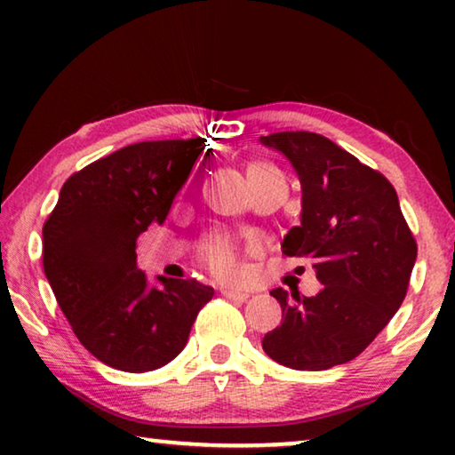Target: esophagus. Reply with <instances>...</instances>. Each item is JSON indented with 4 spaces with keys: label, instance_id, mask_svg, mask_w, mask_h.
<instances>
[{
    "label": "esophagus",
    "instance_id": "esophagus-1",
    "mask_svg": "<svg viewBox=\"0 0 455 455\" xmlns=\"http://www.w3.org/2000/svg\"><path fill=\"white\" fill-rule=\"evenodd\" d=\"M223 298H228V300H234V302H246L251 294L248 291H240V290H223L221 291Z\"/></svg>",
    "mask_w": 455,
    "mask_h": 455
}]
</instances>
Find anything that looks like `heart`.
<instances>
[{"label":"heart","instance_id":"b5f03b06","mask_svg":"<svg viewBox=\"0 0 455 455\" xmlns=\"http://www.w3.org/2000/svg\"><path fill=\"white\" fill-rule=\"evenodd\" d=\"M203 260L209 271L223 282H242L246 277V267L242 263L238 244L228 235H215L203 248Z\"/></svg>","mask_w":455,"mask_h":455}]
</instances>
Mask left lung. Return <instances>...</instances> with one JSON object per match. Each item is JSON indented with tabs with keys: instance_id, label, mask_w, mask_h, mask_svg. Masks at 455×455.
<instances>
[{
	"instance_id": "obj_1",
	"label": "left lung",
	"mask_w": 455,
	"mask_h": 455,
	"mask_svg": "<svg viewBox=\"0 0 455 455\" xmlns=\"http://www.w3.org/2000/svg\"><path fill=\"white\" fill-rule=\"evenodd\" d=\"M300 180V223L285 234L288 257H308L323 283L316 296L275 288L282 325L263 338L275 363L325 371L350 363L402 307L416 240L395 188L333 140L315 132L260 136Z\"/></svg>"
}]
</instances>
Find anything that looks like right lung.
<instances>
[{
  "label": "right lung",
  "mask_w": 455,
  "mask_h": 455,
  "mask_svg": "<svg viewBox=\"0 0 455 455\" xmlns=\"http://www.w3.org/2000/svg\"><path fill=\"white\" fill-rule=\"evenodd\" d=\"M204 151L203 139L136 142L66 180L43 226V269L80 344L124 372H147L184 350L213 288L136 267V238L164 223Z\"/></svg>",
  "instance_id": "add662e5"
}]
</instances>
